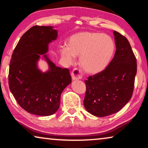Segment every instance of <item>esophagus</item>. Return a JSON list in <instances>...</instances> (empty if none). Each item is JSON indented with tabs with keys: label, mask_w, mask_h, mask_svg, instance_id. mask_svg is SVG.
<instances>
[{
	"label": "esophagus",
	"mask_w": 148,
	"mask_h": 148,
	"mask_svg": "<svg viewBox=\"0 0 148 148\" xmlns=\"http://www.w3.org/2000/svg\"><path fill=\"white\" fill-rule=\"evenodd\" d=\"M71 76L72 78L74 80H77L82 78L83 74H82V72L79 69L75 68L71 72Z\"/></svg>",
	"instance_id": "esophagus-1"
}]
</instances>
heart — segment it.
<instances>
[{
  "label": "heart",
  "instance_id": "heart-1",
  "mask_svg": "<svg viewBox=\"0 0 148 148\" xmlns=\"http://www.w3.org/2000/svg\"><path fill=\"white\" fill-rule=\"evenodd\" d=\"M115 42L106 34L84 31L72 35L67 46H62L60 53L68 64H73L76 56L87 72L98 73L106 68L115 51Z\"/></svg>",
  "mask_w": 148,
  "mask_h": 148
}]
</instances>
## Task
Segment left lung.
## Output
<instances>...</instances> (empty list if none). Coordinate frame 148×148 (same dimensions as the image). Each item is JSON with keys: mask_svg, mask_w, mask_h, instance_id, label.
Here are the masks:
<instances>
[{"mask_svg": "<svg viewBox=\"0 0 148 148\" xmlns=\"http://www.w3.org/2000/svg\"><path fill=\"white\" fill-rule=\"evenodd\" d=\"M114 34L116 46L114 58L104 71L85 81L84 106L97 117L119 112L131 99L134 90L136 57L126 37L115 31Z\"/></svg>", "mask_w": 148, "mask_h": 148, "instance_id": "8db88e82", "label": "left lung"}]
</instances>
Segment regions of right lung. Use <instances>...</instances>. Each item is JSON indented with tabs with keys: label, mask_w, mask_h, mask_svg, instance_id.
Returning a JSON list of instances; mask_svg holds the SVG:
<instances>
[{
	"label": "right lung",
	"mask_w": 148,
	"mask_h": 148,
	"mask_svg": "<svg viewBox=\"0 0 148 148\" xmlns=\"http://www.w3.org/2000/svg\"><path fill=\"white\" fill-rule=\"evenodd\" d=\"M57 37L52 27L35 25L23 34L12 53L8 74L10 89L22 108L47 116L59 109L61 95L72 78L68 69L56 66L44 55L49 71L42 73L36 62L46 53L48 44Z\"/></svg>",
	"instance_id": "add662e5"
}]
</instances>
